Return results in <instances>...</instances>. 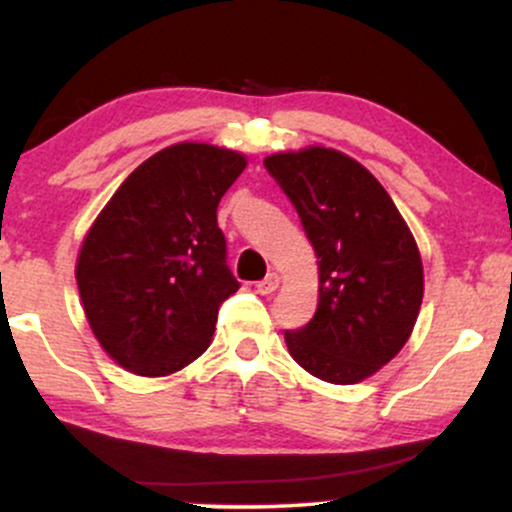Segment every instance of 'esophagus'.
Segmentation results:
<instances>
[{
  "mask_svg": "<svg viewBox=\"0 0 512 512\" xmlns=\"http://www.w3.org/2000/svg\"><path fill=\"white\" fill-rule=\"evenodd\" d=\"M279 281H281L279 274L272 272V274L264 276L262 281H257L255 289H257V293H262V296H267V293H274L276 289H279Z\"/></svg>",
  "mask_w": 512,
  "mask_h": 512,
  "instance_id": "1",
  "label": "esophagus"
}]
</instances>
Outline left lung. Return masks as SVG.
Instances as JSON below:
<instances>
[{
  "mask_svg": "<svg viewBox=\"0 0 512 512\" xmlns=\"http://www.w3.org/2000/svg\"><path fill=\"white\" fill-rule=\"evenodd\" d=\"M264 168L301 216L320 269L313 320L284 334L289 354L325 383H361L402 351L416 325L424 298L416 240L385 187L342 151H281Z\"/></svg>",
  "mask_w": 512,
  "mask_h": 512,
  "instance_id": "left-lung-1",
  "label": "left lung"
}]
</instances>
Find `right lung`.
Masks as SVG:
<instances>
[{
	"mask_svg": "<svg viewBox=\"0 0 512 512\" xmlns=\"http://www.w3.org/2000/svg\"><path fill=\"white\" fill-rule=\"evenodd\" d=\"M248 166L240 151L182 142L127 175L88 228L76 286L105 354L163 378L207 351L238 291L216 207Z\"/></svg>",
	"mask_w": 512,
	"mask_h": 512,
	"instance_id": "add662e5",
	"label": "right lung"
}]
</instances>
